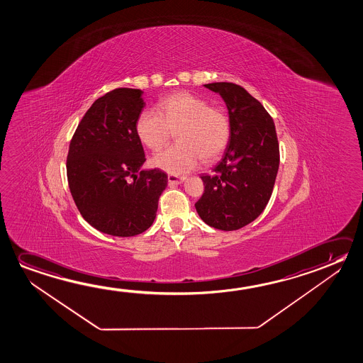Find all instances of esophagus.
I'll return each instance as SVG.
<instances>
[{
	"instance_id": "1",
	"label": "esophagus",
	"mask_w": 363,
	"mask_h": 363,
	"mask_svg": "<svg viewBox=\"0 0 363 363\" xmlns=\"http://www.w3.org/2000/svg\"><path fill=\"white\" fill-rule=\"evenodd\" d=\"M185 180V177H177V175H167V182H169V184H182L183 182Z\"/></svg>"
}]
</instances>
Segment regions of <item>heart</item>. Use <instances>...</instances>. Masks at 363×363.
I'll list each match as a JSON object with an SVG mask.
<instances>
[{
    "label": "heart",
    "instance_id": "heart-1",
    "mask_svg": "<svg viewBox=\"0 0 363 363\" xmlns=\"http://www.w3.org/2000/svg\"><path fill=\"white\" fill-rule=\"evenodd\" d=\"M138 140L152 152L162 151L177 131L170 149L152 159V165L167 173H188L201 160L213 162L230 144L232 123L222 107H214L206 98L179 92L162 98L156 111H141L135 123Z\"/></svg>",
    "mask_w": 363,
    "mask_h": 363
}]
</instances>
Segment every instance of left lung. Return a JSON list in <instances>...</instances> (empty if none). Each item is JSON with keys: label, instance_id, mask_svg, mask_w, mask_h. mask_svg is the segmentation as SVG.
Wrapping results in <instances>:
<instances>
[{"label": "left lung", "instance_id": "1", "mask_svg": "<svg viewBox=\"0 0 363 363\" xmlns=\"http://www.w3.org/2000/svg\"><path fill=\"white\" fill-rule=\"evenodd\" d=\"M227 106L232 133L212 174H201L204 193L196 209L208 225L236 230L264 212L277 179L280 151L275 123L256 98L235 83L204 84Z\"/></svg>", "mask_w": 363, "mask_h": 363}]
</instances>
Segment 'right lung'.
I'll return each mask as SVG.
<instances>
[{"label":"right lung","mask_w":363,"mask_h":363,"mask_svg":"<svg viewBox=\"0 0 363 363\" xmlns=\"http://www.w3.org/2000/svg\"><path fill=\"white\" fill-rule=\"evenodd\" d=\"M141 89L117 88L94 101L70 141L67 177L82 217L104 233L133 237L152 225L167 175L143 170L135 130L145 107Z\"/></svg>","instance_id":"obj_1"}]
</instances>
